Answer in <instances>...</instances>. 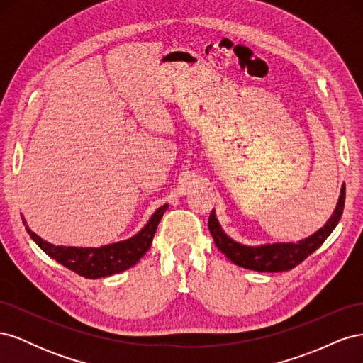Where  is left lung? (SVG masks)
I'll use <instances>...</instances> for the list:
<instances>
[{"mask_svg": "<svg viewBox=\"0 0 363 363\" xmlns=\"http://www.w3.org/2000/svg\"><path fill=\"white\" fill-rule=\"evenodd\" d=\"M345 204V184L340 189V196L336 206V211L333 212L332 218L328 219L327 224L318 230L316 233L309 236L307 239L300 240V242H289V244H267L260 247H247L242 244L235 242L230 239L223 228L219 227L215 212L212 211L208 216V232L213 236L215 245L221 250V252L232 260L235 265L242 267L252 271L260 272H280V271H289L296 265L309 257L313 251L320 248L324 240L328 238L335 227L337 225L340 216H342Z\"/></svg>", "mask_w": 363, "mask_h": 363, "instance_id": "8db88e82", "label": "left lung"}]
</instances>
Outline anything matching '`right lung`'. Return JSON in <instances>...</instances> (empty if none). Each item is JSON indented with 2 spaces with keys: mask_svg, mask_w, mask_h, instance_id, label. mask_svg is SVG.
I'll list each match as a JSON object with an SVG mask.
<instances>
[{
  "mask_svg": "<svg viewBox=\"0 0 363 363\" xmlns=\"http://www.w3.org/2000/svg\"><path fill=\"white\" fill-rule=\"evenodd\" d=\"M168 208V204L159 207L151 216L148 224L140 232L123 242L111 244L100 248H75V247H56L40 239L28 227L27 233L35 242L47 252L50 257L57 260L60 265L74 271L86 279H100L106 276L123 272L136 265L140 257L148 251L152 238L157 230L160 219Z\"/></svg>",
  "mask_w": 363,
  "mask_h": 363,
  "instance_id": "obj_1",
  "label": "right lung"
}]
</instances>
